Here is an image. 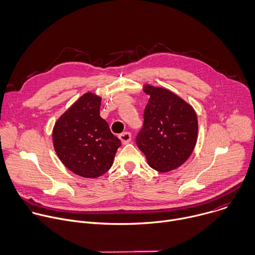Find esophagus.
Wrapping results in <instances>:
<instances>
[{
    "label": "esophagus",
    "instance_id": "esophagus-1",
    "mask_svg": "<svg viewBox=\"0 0 255 255\" xmlns=\"http://www.w3.org/2000/svg\"><path fill=\"white\" fill-rule=\"evenodd\" d=\"M119 138H120V140H121V142L123 144H127V143H129L131 141V133H129V132L121 133L119 135Z\"/></svg>",
    "mask_w": 255,
    "mask_h": 255
}]
</instances>
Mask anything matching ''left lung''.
Here are the masks:
<instances>
[{"instance_id":"left-lung-1","label":"left lung","mask_w":255,"mask_h":255,"mask_svg":"<svg viewBox=\"0 0 255 255\" xmlns=\"http://www.w3.org/2000/svg\"><path fill=\"white\" fill-rule=\"evenodd\" d=\"M150 96L144 110L143 127L136 137L138 148L150 167L168 172L184 164L198 139L194 108L169 90L144 85Z\"/></svg>"}]
</instances>
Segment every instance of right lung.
Wrapping results in <instances>:
<instances>
[{
  "label": "right lung",
  "instance_id": "1",
  "mask_svg": "<svg viewBox=\"0 0 255 255\" xmlns=\"http://www.w3.org/2000/svg\"><path fill=\"white\" fill-rule=\"evenodd\" d=\"M102 98L83 95L57 119L52 131L54 150L74 173L96 178L111 168L121 141L100 116Z\"/></svg>",
  "mask_w": 255,
  "mask_h": 255
}]
</instances>
